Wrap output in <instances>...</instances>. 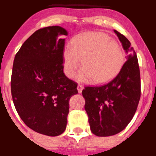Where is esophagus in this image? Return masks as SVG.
<instances>
[{
  "label": "esophagus",
  "instance_id": "1",
  "mask_svg": "<svg viewBox=\"0 0 156 156\" xmlns=\"http://www.w3.org/2000/svg\"><path fill=\"white\" fill-rule=\"evenodd\" d=\"M83 89V87L82 85L79 84V85H78V86H77V90H78V92H79L80 94L82 93Z\"/></svg>",
  "mask_w": 156,
  "mask_h": 156
}]
</instances>
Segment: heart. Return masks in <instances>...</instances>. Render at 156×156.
<instances>
[{
  "mask_svg": "<svg viewBox=\"0 0 156 156\" xmlns=\"http://www.w3.org/2000/svg\"><path fill=\"white\" fill-rule=\"evenodd\" d=\"M63 69L69 78L80 66L83 68L77 76L80 82L102 84L113 80L122 70L125 56L120 44L101 32H88L72 40L62 52Z\"/></svg>",
  "mask_w": 156,
  "mask_h": 156,
  "instance_id": "1",
  "label": "heart"
}]
</instances>
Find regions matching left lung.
Here are the masks:
<instances>
[{
  "instance_id": "1",
  "label": "left lung",
  "mask_w": 156,
  "mask_h": 156,
  "mask_svg": "<svg viewBox=\"0 0 156 156\" xmlns=\"http://www.w3.org/2000/svg\"><path fill=\"white\" fill-rule=\"evenodd\" d=\"M127 59L112 80L101 86L85 87L83 97L90 130L98 137L116 134L133 119L140 98V76L137 55L129 40L114 30Z\"/></svg>"
}]
</instances>
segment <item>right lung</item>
<instances>
[{
  "label": "right lung",
  "mask_w": 156,
  "mask_h": 156,
  "mask_svg": "<svg viewBox=\"0 0 156 156\" xmlns=\"http://www.w3.org/2000/svg\"><path fill=\"white\" fill-rule=\"evenodd\" d=\"M68 33L61 27L34 32L14 59L11 90L18 114L28 127L48 136L65 131L70 98L77 83L63 73L62 52Z\"/></svg>",
  "instance_id": "1"
}]
</instances>
